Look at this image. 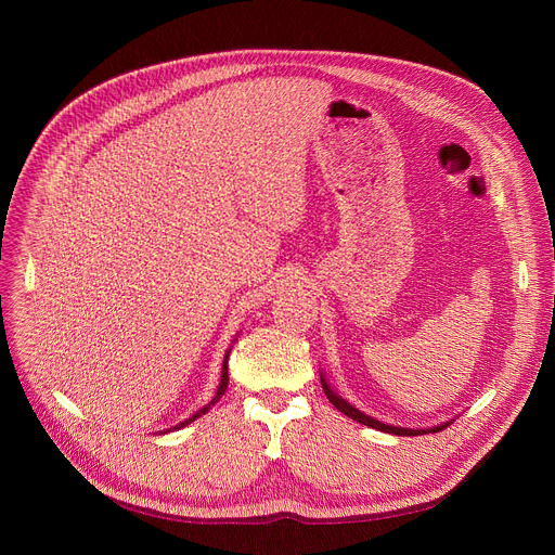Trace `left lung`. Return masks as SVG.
<instances>
[{"mask_svg": "<svg viewBox=\"0 0 555 555\" xmlns=\"http://www.w3.org/2000/svg\"><path fill=\"white\" fill-rule=\"evenodd\" d=\"M319 377H322V387H324V393H326V398L337 406V410L341 412V414H346L348 418H353V421H358V423H362V425H366V427H373V429H377V431H387V434H396V436H421V434H434V431H441V429H446L452 421H446V423H441V425H434V427H427V429H412V427H398V425H387V423H380L377 418H373V416H366L364 412H360L358 406H353L351 402L348 400H344L339 393H335L333 391V387L326 383V375L324 373H319Z\"/></svg>", "mask_w": 555, "mask_h": 555, "instance_id": "1", "label": "left lung"}]
</instances>
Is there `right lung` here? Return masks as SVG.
<instances>
[{"label":"right lung","instance_id":"add662e5","mask_svg":"<svg viewBox=\"0 0 555 555\" xmlns=\"http://www.w3.org/2000/svg\"><path fill=\"white\" fill-rule=\"evenodd\" d=\"M229 353H231V348H229V351L224 353V360H222V373H220V385H218V391H216V396L211 398V402L209 404H204L202 406V410H197L193 416H189L186 421H182V423H178V425H175V427H170V429H166V431H175V429H180V427H184V425H189V423H193L195 418H199L202 414H207L209 410H211V406L224 396V391H227V385H229V371H227V362H229ZM164 431V434H166Z\"/></svg>","mask_w":555,"mask_h":555}]
</instances>
